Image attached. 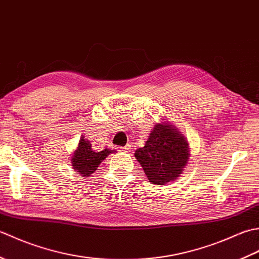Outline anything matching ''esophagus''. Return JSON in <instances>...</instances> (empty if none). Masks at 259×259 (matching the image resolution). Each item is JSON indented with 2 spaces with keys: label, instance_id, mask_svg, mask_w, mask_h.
Segmentation results:
<instances>
[{
  "label": "esophagus",
  "instance_id": "obj_1",
  "mask_svg": "<svg viewBox=\"0 0 259 259\" xmlns=\"http://www.w3.org/2000/svg\"><path fill=\"white\" fill-rule=\"evenodd\" d=\"M132 149V146L130 144H127L126 146H123V147H118V151L120 152H124V153H128Z\"/></svg>",
  "mask_w": 259,
  "mask_h": 259
}]
</instances>
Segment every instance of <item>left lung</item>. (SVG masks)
<instances>
[{
    "instance_id": "left-lung-1",
    "label": "left lung",
    "mask_w": 259,
    "mask_h": 259,
    "mask_svg": "<svg viewBox=\"0 0 259 259\" xmlns=\"http://www.w3.org/2000/svg\"><path fill=\"white\" fill-rule=\"evenodd\" d=\"M134 155L149 181L163 186L181 176L189 162L190 146L187 137L165 117L154 125L145 145Z\"/></svg>"
}]
</instances>
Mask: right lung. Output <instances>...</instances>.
Segmentation results:
<instances>
[{
  "instance_id": "right-lung-1",
  "label": "right lung",
  "mask_w": 259,
  "mask_h": 259,
  "mask_svg": "<svg viewBox=\"0 0 259 259\" xmlns=\"http://www.w3.org/2000/svg\"><path fill=\"white\" fill-rule=\"evenodd\" d=\"M115 152V150L109 149H104L99 152L94 151L91 142L82 135L79 140L76 150L72 153L71 166L80 176L85 178L91 177L97 170L100 163L109 154Z\"/></svg>"
}]
</instances>
